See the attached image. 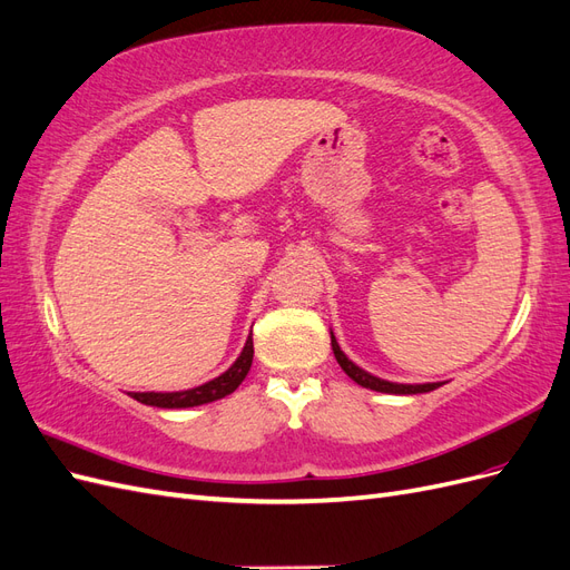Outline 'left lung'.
<instances>
[{"instance_id": "obj_1", "label": "left lung", "mask_w": 570, "mask_h": 570, "mask_svg": "<svg viewBox=\"0 0 570 570\" xmlns=\"http://www.w3.org/2000/svg\"><path fill=\"white\" fill-rule=\"evenodd\" d=\"M331 344H333V354L337 358V364L342 366V371L347 373L354 383H358L361 387H368L375 392H385V394H421V392H430V390H438L442 387V383H423V385H404V383H390L383 381V377H377L364 368H358L354 361L340 350V344L331 331Z\"/></svg>"}]
</instances>
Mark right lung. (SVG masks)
<instances>
[{"instance_id": "right-lung-1", "label": "right lung", "mask_w": 570, "mask_h": 570, "mask_svg": "<svg viewBox=\"0 0 570 570\" xmlns=\"http://www.w3.org/2000/svg\"><path fill=\"white\" fill-rule=\"evenodd\" d=\"M252 358H254V342L249 335L243 352H239V356L235 358V364L226 373L214 377V381L193 390H183V392H132L130 396L140 404L159 406V409H187V406L209 404V402L223 400V396L239 387V383L245 381L252 368Z\"/></svg>"}]
</instances>
